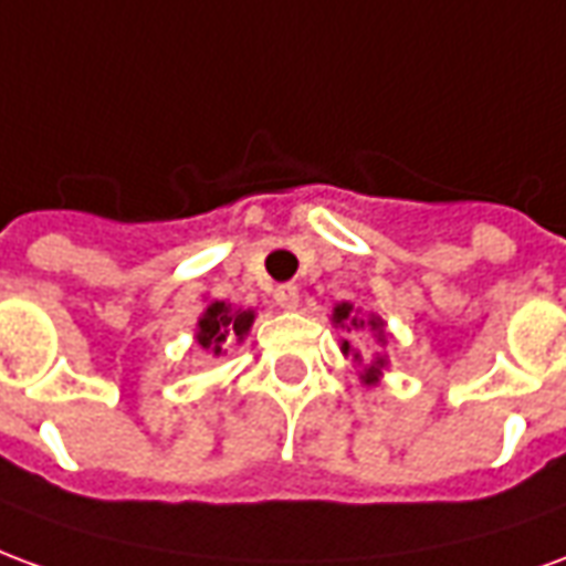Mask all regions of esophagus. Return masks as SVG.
Returning <instances> with one entry per match:
<instances>
[{"label":"esophagus","instance_id":"34e87169","mask_svg":"<svg viewBox=\"0 0 566 566\" xmlns=\"http://www.w3.org/2000/svg\"><path fill=\"white\" fill-rule=\"evenodd\" d=\"M272 296H275V306L284 308V312H294L300 306V287L296 284H279Z\"/></svg>","mask_w":566,"mask_h":566}]
</instances>
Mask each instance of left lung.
<instances>
[{"label": "left lung", "instance_id": "1", "mask_svg": "<svg viewBox=\"0 0 566 566\" xmlns=\"http://www.w3.org/2000/svg\"><path fill=\"white\" fill-rule=\"evenodd\" d=\"M333 327H339V331H369V339H373V345H376V352L373 355H360V348H355V345L348 343V339H339V352H343V357H348L352 360V367L357 369V379H360V385H367V388H376L381 381V376L388 373V367H391V357H388V345H391V336H388V331H385V321L376 315V312H369V315H364L360 312V306H355V303H336L333 306Z\"/></svg>", "mask_w": 566, "mask_h": 566}]
</instances>
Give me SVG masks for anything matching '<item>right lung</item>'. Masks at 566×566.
Here are the masks:
<instances>
[{"label": "right lung", "instance_id": "right-lung-1", "mask_svg": "<svg viewBox=\"0 0 566 566\" xmlns=\"http://www.w3.org/2000/svg\"><path fill=\"white\" fill-rule=\"evenodd\" d=\"M258 318L254 308H242L227 303V300H209L202 312H199L197 327H193V339L199 348H206L209 355L221 357L233 343H245L251 333V324Z\"/></svg>", "mask_w": 566, "mask_h": 566}]
</instances>
